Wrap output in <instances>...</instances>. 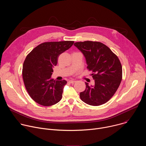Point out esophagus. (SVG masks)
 I'll use <instances>...</instances> for the list:
<instances>
[{
    "label": "esophagus",
    "instance_id": "esophagus-1",
    "mask_svg": "<svg viewBox=\"0 0 146 146\" xmlns=\"http://www.w3.org/2000/svg\"><path fill=\"white\" fill-rule=\"evenodd\" d=\"M69 82L70 83H72V84H73V83H74L76 82V81L74 80H69Z\"/></svg>",
    "mask_w": 146,
    "mask_h": 146
}]
</instances>
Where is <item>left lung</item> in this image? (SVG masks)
I'll use <instances>...</instances> for the list:
<instances>
[{"label": "left lung", "mask_w": 146, "mask_h": 146, "mask_svg": "<svg viewBox=\"0 0 146 146\" xmlns=\"http://www.w3.org/2000/svg\"><path fill=\"white\" fill-rule=\"evenodd\" d=\"M86 58L87 69L92 70L94 86H88L80 94L88 105L99 106L108 102L117 91L122 80V70L117 56L98 41H86L74 44Z\"/></svg>", "instance_id": "left-lung-1"}]
</instances>
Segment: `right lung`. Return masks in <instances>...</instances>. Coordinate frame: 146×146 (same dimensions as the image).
<instances>
[{
	"label": "right lung",
	"instance_id": "1",
	"mask_svg": "<svg viewBox=\"0 0 146 146\" xmlns=\"http://www.w3.org/2000/svg\"><path fill=\"white\" fill-rule=\"evenodd\" d=\"M73 43V41L43 43L27 56L23 68L24 84L31 98L40 105L52 106L62 99L67 81L54 80L51 75L59 55Z\"/></svg>",
	"mask_w": 146,
	"mask_h": 146
}]
</instances>
